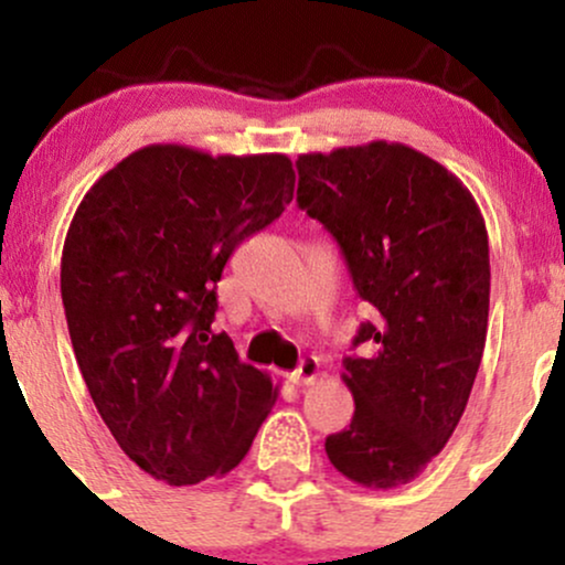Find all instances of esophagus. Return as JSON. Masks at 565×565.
Listing matches in <instances>:
<instances>
[{
	"mask_svg": "<svg viewBox=\"0 0 565 565\" xmlns=\"http://www.w3.org/2000/svg\"><path fill=\"white\" fill-rule=\"evenodd\" d=\"M289 380L295 382V385H313V382L319 380V361L302 359L300 366L289 374Z\"/></svg>",
	"mask_w": 565,
	"mask_h": 565,
	"instance_id": "34e87169",
	"label": "esophagus"
}]
</instances>
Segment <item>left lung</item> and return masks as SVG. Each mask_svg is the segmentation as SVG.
Masks as SVG:
<instances>
[{"mask_svg":"<svg viewBox=\"0 0 565 565\" xmlns=\"http://www.w3.org/2000/svg\"><path fill=\"white\" fill-rule=\"evenodd\" d=\"M297 201L340 244L377 319L361 323L342 382L355 412L327 438L348 481L395 489L419 476L468 406L489 329V233L457 174L404 142L300 153Z\"/></svg>","mask_w":565,"mask_h":565,"instance_id":"1","label":"left lung"}]
</instances>
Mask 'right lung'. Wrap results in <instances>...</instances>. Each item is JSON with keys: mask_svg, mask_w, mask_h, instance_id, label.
Here are the masks:
<instances>
[{"mask_svg": "<svg viewBox=\"0 0 565 565\" xmlns=\"http://www.w3.org/2000/svg\"><path fill=\"white\" fill-rule=\"evenodd\" d=\"M291 196L284 153L151 142L76 206L61 260L71 345L116 444L157 481L223 478L276 404L268 374L212 321L233 249Z\"/></svg>", "mask_w": 565, "mask_h": 565, "instance_id": "1", "label": "right lung"}]
</instances>
